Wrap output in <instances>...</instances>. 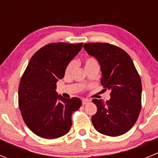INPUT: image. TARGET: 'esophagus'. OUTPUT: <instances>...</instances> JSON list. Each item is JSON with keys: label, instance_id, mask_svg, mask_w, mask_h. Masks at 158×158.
Returning <instances> with one entry per match:
<instances>
[{"label": "esophagus", "instance_id": "esophagus-1", "mask_svg": "<svg viewBox=\"0 0 158 158\" xmlns=\"http://www.w3.org/2000/svg\"><path fill=\"white\" fill-rule=\"evenodd\" d=\"M82 105H85V104L89 103V101L88 99H82Z\"/></svg>", "mask_w": 158, "mask_h": 158}]
</instances>
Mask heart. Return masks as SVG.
<instances>
[{"instance_id":"obj_1","label":"heart","mask_w":158,"mask_h":158,"mask_svg":"<svg viewBox=\"0 0 158 158\" xmlns=\"http://www.w3.org/2000/svg\"><path fill=\"white\" fill-rule=\"evenodd\" d=\"M98 65L97 61L96 60L93 58H88V59L85 60V66H89V65ZM75 67V62H71L68 65V66L66 67V69H65V73L69 74V73H71L73 71V69Z\"/></svg>"}]
</instances>
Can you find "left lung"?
Returning a JSON list of instances; mask_svg holds the SVG:
<instances>
[{
	"instance_id": "8db88e82",
	"label": "left lung",
	"mask_w": 158,
	"mask_h": 158,
	"mask_svg": "<svg viewBox=\"0 0 158 158\" xmlns=\"http://www.w3.org/2000/svg\"><path fill=\"white\" fill-rule=\"evenodd\" d=\"M84 49L99 62L101 84L110 90L106 102L94 99L97 112L92 116L95 129L100 134L117 137L129 131L141 109L140 77L129 55L108 43L84 44Z\"/></svg>"
}]
</instances>
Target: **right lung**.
<instances>
[{"label": "right lung", "mask_w": 158, "mask_h": 158, "mask_svg": "<svg viewBox=\"0 0 158 158\" xmlns=\"http://www.w3.org/2000/svg\"><path fill=\"white\" fill-rule=\"evenodd\" d=\"M82 48V43L48 44L29 61L20 82L18 104L25 124L38 137L55 139L70 131L72 114L82 101L58 94L56 83Z\"/></svg>", "instance_id": "obj_1"}]
</instances>
